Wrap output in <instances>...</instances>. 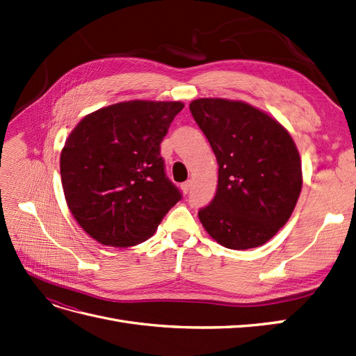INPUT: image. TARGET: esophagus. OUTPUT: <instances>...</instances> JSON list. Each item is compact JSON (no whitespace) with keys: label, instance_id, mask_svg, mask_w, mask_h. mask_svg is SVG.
<instances>
[{"label":"esophagus","instance_id":"34e87169","mask_svg":"<svg viewBox=\"0 0 356 356\" xmlns=\"http://www.w3.org/2000/svg\"><path fill=\"white\" fill-rule=\"evenodd\" d=\"M181 190H182V193H184V195H188L190 190H191V181L182 182V184H181Z\"/></svg>","mask_w":356,"mask_h":356}]
</instances>
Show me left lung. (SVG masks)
I'll list each match as a JSON object with an SVG mask.
<instances>
[{
  "label": "left lung",
  "instance_id": "8db88e82",
  "mask_svg": "<svg viewBox=\"0 0 356 356\" xmlns=\"http://www.w3.org/2000/svg\"><path fill=\"white\" fill-rule=\"evenodd\" d=\"M190 111L218 161V186L199 209L203 227L230 250L266 243L284 227L301 191L293 138L266 113L239 101L196 99Z\"/></svg>",
  "mask_w": 356,
  "mask_h": 356
}]
</instances>
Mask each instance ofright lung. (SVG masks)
<instances>
[{
	"label": "right lung",
	"mask_w": 356,
	"mask_h": 356,
	"mask_svg": "<svg viewBox=\"0 0 356 356\" xmlns=\"http://www.w3.org/2000/svg\"><path fill=\"white\" fill-rule=\"evenodd\" d=\"M181 102L131 101L84 117L60 154L68 208L102 245L127 248L152 236L182 195L166 175L160 144Z\"/></svg>",
	"instance_id": "1"
}]
</instances>
